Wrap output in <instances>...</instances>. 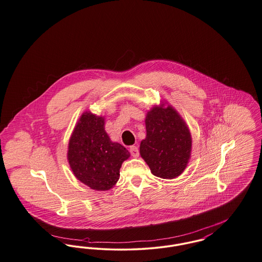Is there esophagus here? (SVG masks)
<instances>
[{"label": "esophagus", "instance_id": "34e87169", "mask_svg": "<svg viewBox=\"0 0 262 262\" xmlns=\"http://www.w3.org/2000/svg\"><path fill=\"white\" fill-rule=\"evenodd\" d=\"M129 152H130L132 156H134V157H138V155H139V150L137 148V146H135V145L129 147Z\"/></svg>", "mask_w": 262, "mask_h": 262}]
</instances>
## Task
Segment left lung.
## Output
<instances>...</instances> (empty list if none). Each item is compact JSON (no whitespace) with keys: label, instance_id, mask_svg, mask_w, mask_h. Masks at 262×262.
Instances as JSON below:
<instances>
[{"label":"left lung","instance_id":"obj_1","mask_svg":"<svg viewBox=\"0 0 262 262\" xmlns=\"http://www.w3.org/2000/svg\"><path fill=\"white\" fill-rule=\"evenodd\" d=\"M146 138L140 143V155L150 171L162 179H173L187 167L191 137L186 123L174 109L154 107L147 113Z\"/></svg>","mask_w":262,"mask_h":262}]
</instances>
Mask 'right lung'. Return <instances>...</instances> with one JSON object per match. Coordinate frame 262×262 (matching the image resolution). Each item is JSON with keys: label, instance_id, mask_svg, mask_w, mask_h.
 Segmentation results:
<instances>
[{"label": "right lung", "instance_id": "obj_1", "mask_svg": "<svg viewBox=\"0 0 262 262\" xmlns=\"http://www.w3.org/2000/svg\"><path fill=\"white\" fill-rule=\"evenodd\" d=\"M129 152L112 142L104 129V119L84 113L70 139L68 159L75 177L96 190L110 189L120 178L122 163Z\"/></svg>", "mask_w": 262, "mask_h": 262}]
</instances>
